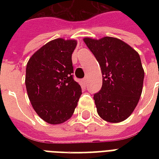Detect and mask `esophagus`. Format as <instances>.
<instances>
[{
    "label": "esophagus",
    "instance_id": "esophagus-1",
    "mask_svg": "<svg viewBox=\"0 0 159 159\" xmlns=\"http://www.w3.org/2000/svg\"><path fill=\"white\" fill-rule=\"evenodd\" d=\"M83 83H87V82H88V76H85L84 78H83Z\"/></svg>",
    "mask_w": 159,
    "mask_h": 159
}]
</instances>
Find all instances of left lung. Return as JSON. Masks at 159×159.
Segmentation results:
<instances>
[{
	"instance_id": "left-lung-1",
	"label": "left lung",
	"mask_w": 159,
	"mask_h": 159,
	"mask_svg": "<svg viewBox=\"0 0 159 159\" xmlns=\"http://www.w3.org/2000/svg\"><path fill=\"white\" fill-rule=\"evenodd\" d=\"M83 41L96 58L102 72L101 89L93 94L97 112L107 122H122L133 112L142 92L144 70L140 55L115 37Z\"/></svg>"
}]
</instances>
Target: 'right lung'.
<instances>
[{
  "label": "right lung",
  "instance_id": "right-lung-1",
  "mask_svg": "<svg viewBox=\"0 0 159 159\" xmlns=\"http://www.w3.org/2000/svg\"><path fill=\"white\" fill-rule=\"evenodd\" d=\"M76 46L75 40L58 38L42 47L27 63L29 99L38 116L51 124L69 119L82 94L73 78L71 54Z\"/></svg>",
  "mask_w": 159,
  "mask_h": 159
}]
</instances>
